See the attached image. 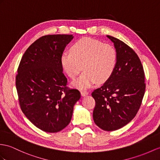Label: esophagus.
<instances>
[{"label":"esophagus","mask_w":160,"mask_h":160,"mask_svg":"<svg viewBox=\"0 0 160 160\" xmlns=\"http://www.w3.org/2000/svg\"><path fill=\"white\" fill-rule=\"evenodd\" d=\"M88 91H86V90H82V91H81V96H87V95H88Z\"/></svg>","instance_id":"1"}]
</instances>
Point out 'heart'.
Listing matches in <instances>:
<instances>
[{"mask_svg":"<svg viewBox=\"0 0 160 160\" xmlns=\"http://www.w3.org/2000/svg\"><path fill=\"white\" fill-rule=\"evenodd\" d=\"M71 53H64L61 64L71 79L84 72L73 83L75 87L87 88L96 82L103 83L109 79L118 62V52L113 46L92 38H81L74 43Z\"/></svg>","mask_w":160,"mask_h":160,"instance_id":"heart-1","label":"heart"}]
</instances>
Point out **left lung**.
<instances>
[{"instance_id":"left-lung-1","label":"left lung","mask_w":160,"mask_h":160,"mask_svg":"<svg viewBox=\"0 0 160 160\" xmlns=\"http://www.w3.org/2000/svg\"><path fill=\"white\" fill-rule=\"evenodd\" d=\"M118 52V62L112 75L92 96L96 101L93 111L95 123L105 131L123 127L134 119L145 91V72L134 51L125 42L107 36Z\"/></svg>"}]
</instances>
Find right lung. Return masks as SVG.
<instances>
[{"label": "right lung", "instance_id": "add662e5", "mask_svg": "<svg viewBox=\"0 0 160 160\" xmlns=\"http://www.w3.org/2000/svg\"><path fill=\"white\" fill-rule=\"evenodd\" d=\"M72 34L46 35L26 49L18 69L15 84L21 109L34 125L50 133L71 122L74 105L81 98L67 87L61 56Z\"/></svg>", "mask_w": 160, "mask_h": 160}]
</instances>
